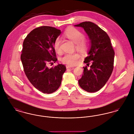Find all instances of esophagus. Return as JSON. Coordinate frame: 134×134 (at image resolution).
Segmentation results:
<instances>
[{
    "label": "esophagus",
    "instance_id": "34e87169",
    "mask_svg": "<svg viewBox=\"0 0 134 134\" xmlns=\"http://www.w3.org/2000/svg\"><path fill=\"white\" fill-rule=\"evenodd\" d=\"M66 67L67 69H73V68H74L73 67L70 66H69V65H66Z\"/></svg>",
    "mask_w": 134,
    "mask_h": 134
}]
</instances>
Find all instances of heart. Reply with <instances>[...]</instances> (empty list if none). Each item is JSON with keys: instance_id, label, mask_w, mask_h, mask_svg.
Here are the masks:
<instances>
[{"instance_id": "heart-1", "label": "heart", "mask_w": 134, "mask_h": 134, "mask_svg": "<svg viewBox=\"0 0 134 134\" xmlns=\"http://www.w3.org/2000/svg\"><path fill=\"white\" fill-rule=\"evenodd\" d=\"M64 35L76 44L77 50L81 53H84L87 50L88 44L86 41L84 39V35L82 32L75 28L71 27L65 31ZM61 43L62 40L59 37L56 38L54 42L53 47L55 51L57 53L61 52ZM79 57L80 55L77 53H66L61 58V61L64 64L73 66L77 63Z\"/></svg>"}]
</instances>
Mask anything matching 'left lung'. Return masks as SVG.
<instances>
[{"instance_id":"8db88e82","label":"left lung","mask_w":134,"mask_h":134,"mask_svg":"<svg viewBox=\"0 0 134 134\" xmlns=\"http://www.w3.org/2000/svg\"><path fill=\"white\" fill-rule=\"evenodd\" d=\"M75 26L82 27L87 34L90 42L88 56L84 62L90 68L84 67L81 79L78 80L80 86L88 92H94L101 89L108 81L114 69L115 52L110 40L101 28L90 21L82 22Z\"/></svg>"}]
</instances>
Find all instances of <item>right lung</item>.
Here are the masks:
<instances>
[{
	"label": "right lung",
	"instance_id": "right-lung-1",
	"mask_svg": "<svg viewBox=\"0 0 134 134\" xmlns=\"http://www.w3.org/2000/svg\"><path fill=\"white\" fill-rule=\"evenodd\" d=\"M61 33L55 27L42 26L30 32L23 42L20 59L25 73L32 85L44 93H52L59 88L66 69L61 64L48 67L57 61L53 44Z\"/></svg>",
	"mask_w": 134,
	"mask_h": 134
}]
</instances>
